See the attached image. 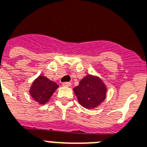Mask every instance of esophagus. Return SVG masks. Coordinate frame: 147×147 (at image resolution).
<instances>
[{
  "instance_id": "34e87169",
  "label": "esophagus",
  "mask_w": 147,
  "mask_h": 147,
  "mask_svg": "<svg viewBox=\"0 0 147 147\" xmlns=\"http://www.w3.org/2000/svg\"><path fill=\"white\" fill-rule=\"evenodd\" d=\"M62 85L64 86H71V83L70 82H65V83H62Z\"/></svg>"
}]
</instances>
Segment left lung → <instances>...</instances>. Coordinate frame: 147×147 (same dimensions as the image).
Returning a JSON list of instances; mask_svg holds the SVG:
<instances>
[{
  "label": "left lung",
  "mask_w": 147,
  "mask_h": 147,
  "mask_svg": "<svg viewBox=\"0 0 147 147\" xmlns=\"http://www.w3.org/2000/svg\"><path fill=\"white\" fill-rule=\"evenodd\" d=\"M73 90L80 105L84 108L92 109L104 102L107 89L99 77L87 75Z\"/></svg>",
  "instance_id": "left-lung-1"
}]
</instances>
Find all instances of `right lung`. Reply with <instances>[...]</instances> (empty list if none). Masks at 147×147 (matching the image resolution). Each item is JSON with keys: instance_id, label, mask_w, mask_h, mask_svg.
<instances>
[{"instance_id": "1", "label": "right lung", "mask_w": 147, "mask_h": 147, "mask_svg": "<svg viewBox=\"0 0 147 147\" xmlns=\"http://www.w3.org/2000/svg\"><path fill=\"white\" fill-rule=\"evenodd\" d=\"M58 86L57 83L49 80L48 78L39 76L33 82L29 92L34 100L38 102L40 105H44L48 102Z\"/></svg>"}]
</instances>
